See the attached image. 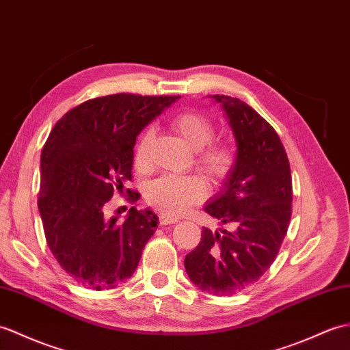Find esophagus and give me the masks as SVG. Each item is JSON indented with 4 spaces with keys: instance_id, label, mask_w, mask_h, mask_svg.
Masks as SVG:
<instances>
[{
    "instance_id": "esophagus-1",
    "label": "esophagus",
    "mask_w": 350,
    "mask_h": 350,
    "mask_svg": "<svg viewBox=\"0 0 350 350\" xmlns=\"http://www.w3.org/2000/svg\"><path fill=\"white\" fill-rule=\"evenodd\" d=\"M177 222V217L170 216L167 213H161L159 215V224L161 225H170V224H176Z\"/></svg>"
}]
</instances>
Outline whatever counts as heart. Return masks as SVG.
I'll use <instances>...</instances> for the list:
<instances>
[{"instance_id":"heart-1","label":"heart","mask_w":350,"mask_h":350,"mask_svg":"<svg viewBox=\"0 0 350 350\" xmlns=\"http://www.w3.org/2000/svg\"><path fill=\"white\" fill-rule=\"evenodd\" d=\"M173 131L195 152V165L210 180L221 182L234 167V153L224 144H210L215 126L207 118L193 111L180 113L172 119ZM153 131L144 129L134 149V165L138 172L150 168V143ZM207 195V183L200 176H162L148 185L144 198L149 206L168 215H182Z\"/></svg>"}]
</instances>
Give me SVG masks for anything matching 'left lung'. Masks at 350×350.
<instances>
[{
  "instance_id": "obj_1",
  "label": "left lung",
  "mask_w": 350,
  "mask_h": 350,
  "mask_svg": "<svg viewBox=\"0 0 350 350\" xmlns=\"http://www.w3.org/2000/svg\"><path fill=\"white\" fill-rule=\"evenodd\" d=\"M221 105L237 144L234 167L204 212L231 231L202 228L185 258L201 291L230 297L249 288L274 262L292 213L291 167L278 133L245 101L210 95Z\"/></svg>"
}]
</instances>
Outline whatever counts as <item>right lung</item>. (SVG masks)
<instances>
[{
    "label": "right lung",
    "mask_w": 350,
    "mask_h": 350,
    "mask_svg": "<svg viewBox=\"0 0 350 350\" xmlns=\"http://www.w3.org/2000/svg\"><path fill=\"white\" fill-rule=\"evenodd\" d=\"M178 96L115 94L88 100L56 122L40 159L38 210L49 249L88 289H111L131 278L158 226L152 210L131 207L124 222L105 217L113 193L133 178L135 138Z\"/></svg>",
    "instance_id": "1"
}]
</instances>
